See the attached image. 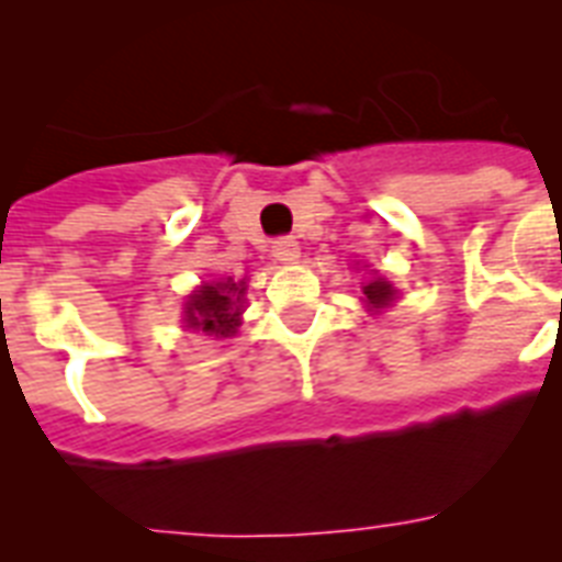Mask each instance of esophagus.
<instances>
[{"label":"esophagus","instance_id":"34e87169","mask_svg":"<svg viewBox=\"0 0 562 562\" xmlns=\"http://www.w3.org/2000/svg\"><path fill=\"white\" fill-rule=\"evenodd\" d=\"M271 250H273V256L280 259V262H297L300 241H297V238H291V236L277 238V241H273Z\"/></svg>","mask_w":562,"mask_h":562}]
</instances>
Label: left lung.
<instances>
[{
    "label": "left lung",
    "mask_w": 562,
    "mask_h": 562,
    "mask_svg": "<svg viewBox=\"0 0 562 562\" xmlns=\"http://www.w3.org/2000/svg\"><path fill=\"white\" fill-rule=\"evenodd\" d=\"M364 294H368V303H373V306H387L393 300L391 282H384L382 277H379V280H370L368 285H364Z\"/></svg>",
    "instance_id": "left-lung-1"
}]
</instances>
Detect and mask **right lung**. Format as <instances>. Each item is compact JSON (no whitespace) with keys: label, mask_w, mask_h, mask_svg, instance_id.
Returning <instances> with one entry per match:
<instances>
[{"label":"right lung","mask_w":562,"mask_h":562,"mask_svg":"<svg viewBox=\"0 0 562 562\" xmlns=\"http://www.w3.org/2000/svg\"><path fill=\"white\" fill-rule=\"evenodd\" d=\"M241 294H245V282H215V285H203L198 294H192L187 306V324L192 329H203L210 335H227L236 333L238 315H241Z\"/></svg>","instance_id":"right-lung-1"}]
</instances>
